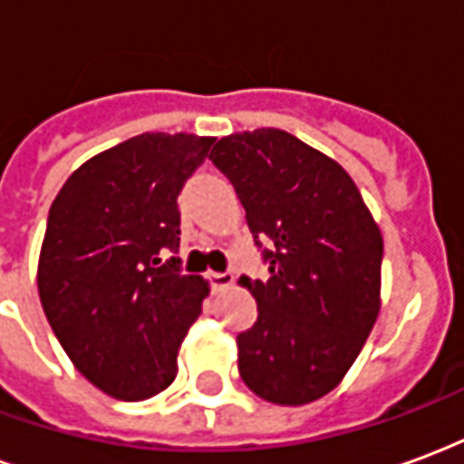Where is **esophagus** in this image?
I'll return each instance as SVG.
<instances>
[{
    "label": "esophagus",
    "instance_id": "esophagus-1",
    "mask_svg": "<svg viewBox=\"0 0 464 464\" xmlns=\"http://www.w3.org/2000/svg\"><path fill=\"white\" fill-rule=\"evenodd\" d=\"M206 281H208V285H211L213 291H221V288H228V285H233V276L231 273H206Z\"/></svg>",
    "mask_w": 464,
    "mask_h": 464
}]
</instances>
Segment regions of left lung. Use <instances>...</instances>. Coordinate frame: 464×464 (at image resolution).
Returning <instances> with one entry per match:
<instances>
[{
	"label": "left lung",
	"mask_w": 464,
	"mask_h": 464,
	"mask_svg": "<svg viewBox=\"0 0 464 464\" xmlns=\"http://www.w3.org/2000/svg\"><path fill=\"white\" fill-rule=\"evenodd\" d=\"M213 166L233 183L268 266L243 278L258 321L238 333V372L258 398L305 405L331 392L375 325L382 236L341 163L281 129L231 133Z\"/></svg>",
	"instance_id": "8db88e82"
}]
</instances>
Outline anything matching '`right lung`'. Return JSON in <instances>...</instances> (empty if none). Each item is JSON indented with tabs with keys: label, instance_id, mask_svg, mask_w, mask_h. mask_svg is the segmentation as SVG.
<instances>
[{
	"label": "right lung",
	"instance_id": "add662e5",
	"mask_svg": "<svg viewBox=\"0 0 464 464\" xmlns=\"http://www.w3.org/2000/svg\"><path fill=\"white\" fill-rule=\"evenodd\" d=\"M216 139L141 133L79 166L49 208L39 298L76 370L116 400L173 382L208 285L181 273L179 193Z\"/></svg>",
	"mask_w": 464,
	"mask_h": 464
}]
</instances>
